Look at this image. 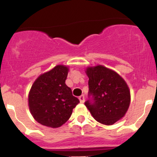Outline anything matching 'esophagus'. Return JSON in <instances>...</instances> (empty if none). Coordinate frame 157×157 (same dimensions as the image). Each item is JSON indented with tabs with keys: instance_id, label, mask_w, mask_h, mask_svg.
Instances as JSON below:
<instances>
[{
	"instance_id": "34e87169",
	"label": "esophagus",
	"mask_w": 157,
	"mask_h": 157,
	"mask_svg": "<svg viewBox=\"0 0 157 157\" xmlns=\"http://www.w3.org/2000/svg\"><path fill=\"white\" fill-rule=\"evenodd\" d=\"M79 100H80V102H82V103H83L85 102V97L84 95H81V96L79 97Z\"/></svg>"
}]
</instances>
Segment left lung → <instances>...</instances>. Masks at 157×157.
Returning a JSON list of instances; mask_svg holds the SVG:
<instances>
[{
  "label": "left lung",
  "mask_w": 157,
  "mask_h": 157,
  "mask_svg": "<svg viewBox=\"0 0 157 157\" xmlns=\"http://www.w3.org/2000/svg\"><path fill=\"white\" fill-rule=\"evenodd\" d=\"M89 77V95L93 102H85L97 122L113 125L125 115L130 105L131 94L122 77L113 70L97 65L86 68Z\"/></svg>",
  "instance_id": "obj_1"
}]
</instances>
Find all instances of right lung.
<instances>
[{
  "mask_svg": "<svg viewBox=\"0 0 157 157\" xmlns=\"http://www.w3.org/2000/svg\"><path fill=\"white\" fill-rule=\"evenodd\" d=\"M68 66L57 65L36 79L29 93V111L41 125L56 128L67 122L80 102L66 84Z\"/></svg>",
  "mask_w": 157,
  "mask_h": 157,
  "instance_id": "1",
  "label": "right lung"
}]
</instances>
